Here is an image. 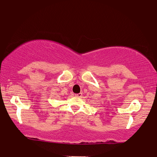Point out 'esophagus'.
<instances>
[{"instance_id": "1", "label": "esophagus", "mask_w": 157, "mask_h": 157, "mask_svg": "<svg viewBox=\"0 0 157 157\" xmlns=\"http://www.w3.org/2000/svg\"><path fill=\"white\" fill-rule=\"evenodd\" d=\"M82 93H79V94H75V96H76V97H78V98H81V97L82 96Z\"/></svg>"}]
</instances>
